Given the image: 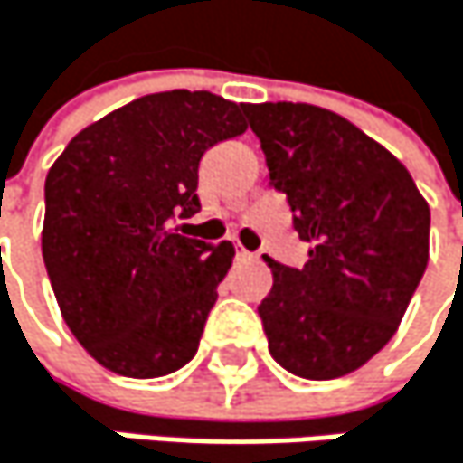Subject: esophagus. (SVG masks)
Masks as SVG:
<instances>
[{
    "mask_svg": "<svg viewBox=\"0 0 463 463\" xmlns=\"http://www.w3.org/2000/svg\"><path fill=\"white\" fill-rule=\"evenodd\" d=\"M255 255L250 252V250H244L241 244H236V260H252Z\"/></svg>",
    "mask_w": 463,
    "mask_h": 463,
    "instance_id": "34e87169",
    "label": "esophagus"
}]
</instances>
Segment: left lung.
Instances as JSON below:
<instances>
[{"label": "left lung", "mask_w": 463, "mask_h": 463, "mask_svg": "<svg viewBox=\"0 0 463 463\" xmlns=\"http://www.w3.org/2000/svg\"><path fill=\"white\" fill-rule=\"evenodd\" d=\"M269 186L310 244L302 269L266 258L258 316L269 351L302 379L362 368L395 335L428 266L431 211L409 170L345 118L310 104H247Z\"/></svg>", "instance_id": "1"}]
</instances>
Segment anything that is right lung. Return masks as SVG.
Returning <instances> with one entry per match:
<instances>
[{"instance_id": "right-lung-1", "label": "right lung", "mask_w": 463, "mask_h": 463, "mask_svg": "<svg viewBox=\"0 0 463 463\" xmlns=\"http://www.w3.org/2000/svg\"><path fill=\"white\" fill-rule=\"evenodd\" d=\"M247 131L244 104L153 92L79 131L46 175L43 263L73 337L128 379L197 354L233 244L186 239L208 147Z\"/></svg>"}]
</instances>
